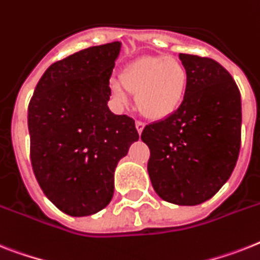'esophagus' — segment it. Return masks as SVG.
Instances as JSON below:
<instances>
[{"label": "esophagus", "instance_id": "obj_1", "mask_svg": "<svg viewBox=\"0 0 260 260\" xmlns=\"http://www.w3.org/2000/svg\"><path fill=\"white\" fill-rule=\"evenodd\" d=\"M135 125H136V129L137 132H139V135H141V132H143V129H144V124L141 123V121H136Z\"/></svg>", "mask_w": 260, "mask_h": 260}]
</instances>
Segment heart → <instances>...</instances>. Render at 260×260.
Returning <instances> with one entry per match:
<instances>
[{"mask_svg":"<svg viewBox=\"0 0 260 260\" xmlns=\"http://www.w3.org/2000/svg\"><path fill=\"white\" fill-rule=\"evenodd\" d=\"M188 86V72L181 61L167 56H143L123 69L109 89L119 104L136 94L137 109L155 121L166 120L180 108Z\"/></svg>","mask_w":260,"mask_h":260,"instance_id":"obj_1","label":"heart"}]
</instances>
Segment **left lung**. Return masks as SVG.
Here are the masks:
<instances>
[{
    "label": "left lung",
    "mask_w": 260,
    "mask_h": 260,
    "mask_svg": "<svg viewBox=\"0 0 260 260\" xmlns=\"http://www.w3.org/2000/svg\"><path fill=\"white\" fill-rule=\"evenodd\" d=\"M188 72L184 101L174 115L147 125L148 174L156 193L178 206H198L224 185L240 149L242 101L219 62L179 54Z\"/></svg>",
    "instance_id": "left-lung-1"
}]
</instances>
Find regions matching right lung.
<instances>
[{"mask_svg": "<svg viewBox=\"0 0 260 260\" xmlns=\"http://www.w3.org/2000/svg\"><path fill=\"white\" fill-rule=\"evenodd\" d=\"M121 42L90 46L46 69L27 108L30 160L46 198L71 216L108 206L115 170L139 140L135 121L108 108Z\"/></svg>", "mask_w": 260, "mask_h": 260, "instance_id": "1", "label": "right lung"}]
</instances>
